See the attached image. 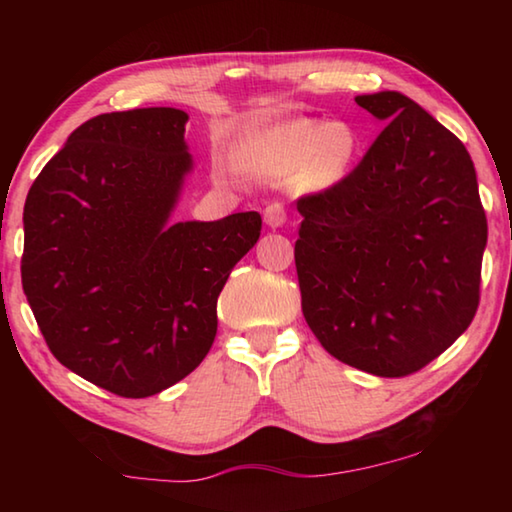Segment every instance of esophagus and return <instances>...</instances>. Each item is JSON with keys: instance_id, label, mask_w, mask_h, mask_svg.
Segmentation results:
<instances>
[{"instance_id": "1", "label": "esophagus", "mask_w": 512, "mask_h": 512, "mask_svg": "<svg viewBox=\"0 0 512 512\" xmlns=\"http://www.w3.org/2000/svg\"><path fill=\"white\" fill-rule=\"evenodd\" d=\"M264 221L268 228H280V225L287 223V207H284L282 203H268L266 210H264Z\"/></svg>"}]
</instances>
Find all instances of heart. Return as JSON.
<instances>
[{
	"mask_svg": "<svg viewBox=\"0 0 512 512\" xmlns=\"http://www.w3.org/2000/svg\"><path fill=\"white\" fill-rule=\"evenodd\" d=\"M363 151L352 121L293 119L241 144L239 162L268 176H293L305 189H329L348 176Z\"/></svg>",
	"mask_w": 512,
	"mask_h": 512,
	"instance_id": "obj_1",
	"label": "heart"
}]
</instances>
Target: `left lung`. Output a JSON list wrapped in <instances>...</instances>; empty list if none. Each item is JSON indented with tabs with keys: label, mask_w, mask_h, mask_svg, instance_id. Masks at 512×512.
I'll list each match as a JSON object with an SVG mask.
<instances>
[{
	"label": "left lung",
	"mask_w": 512,
	"mask_h": 512,
	"mask_svg": "<svg viewBox=\"0 0 512 512\" xmlns=\"http://www.w3.org/2000/svg\"><path fill=\"white\" fill-rule=\"evenodd\" d=\"M354 101L386 126L339 185L298 198L302 314L332 357L406 377L470 327L488 221L454 133L400 92Z\"/></svg>",
	"instance_id": "8db88e82"
}]
</instances>
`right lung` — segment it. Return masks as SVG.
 I'll list each match as a JSON object with an SVG mask.
<instances>
[{
	"instance_id": "add662e5",
	"label": "right lung",
	"mask_w": 512,
	"mask_h": 512,
	"mask_svg": "<svg viewBox=\"0 0 512 512\" xmlns=\"http://www.w3.org/2000/svg\"><path fill=\"white\" fill-rule=\"evenodd\" d=\"M187 112L135 108L81 124L24 203L22 287L54 357L121 397L185 379L210 352L216 300L262 216H169L185 176Z\"/></svg>"
}]
</instances>
